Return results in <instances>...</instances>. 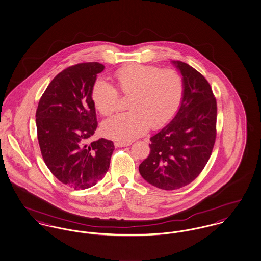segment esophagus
Masks as SVG:
<instances>
[{"instance_id":"1","label":"esophagus","mask_w":261,"mask_h":261,"mask_svg":"<svg viewBox=\"0 0 261 261\" xmlns=\"http://www.w3.org/2000/svg\"><path fill=\"white\" fill-rule=\"evenodd\" d=\"M132 144V142H129V141H116L115 142V146L116 147H127V146H129Z\"/></svg>"}]
</instances>
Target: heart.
<instances>
[{
	"instance_id": "b5f03b06",
	"label": "heart",
	"mask_w": 261,
	"mask_h": 261,
	"mask_svg": "<svg viewBox=\"0 0 261 261\" xmlns=\"http://www.w3.org/2000/svg\"><path fill=\"white\" fill-rule=\"evenodd\" d=\"M115 77L119 90L128 97L130 111L105 121L102 130L106 137L130 140L144 134L149 126L161 127L178 113L185 95L182 76L175 69L130 64L118 69ZM119 90L104 80H97L91 99L97 111L111 116L119 107Z\"/></svg>"
}]
</instances>
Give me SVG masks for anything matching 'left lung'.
<instances>
[{"instance_id":"1","label":"left lung","mask_w":261,"mask_h":261,"mask_svg":"<svg viewBox=\"0 0 261 261\" xmlns=\"http://www.w3.org/2000/svg\"><path fill=\"white\" fill-rule=\"evenodd\" d=\"M185 83L182 103L175 118L151 137L150 153L139 173L152 186L178 190L198 177L216 139L217 102L205 77L190 65L173 62Z\"/></svg>"}]
</instances>
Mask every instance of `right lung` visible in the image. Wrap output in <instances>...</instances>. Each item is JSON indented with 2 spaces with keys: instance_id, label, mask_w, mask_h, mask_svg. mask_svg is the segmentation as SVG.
<instances>
[{
  "instance_id": "obj_1",
  "label": "right lung",
  "mask_w": 261,
  "mask_h": 261,
  "mask_svg": "<svg viewBox=\"0 0 261 261\" xmlns=\"http://www.w3.org/2000/svg\"><path fill=\"white\" fill-rule=\"evenodd\" d=\"M104 68L90 62L62 70L49 83L36 111L43 160L56 178L74 190L96 185L107 173L115 149L105 138L87 143L98 125L91 89Z\"/></svg>"
}]
</instances>
